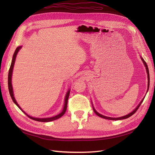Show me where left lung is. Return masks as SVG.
<instances>
[{"label":"left lung","mask_w":155,"mask_h":155,"mask_svg":"<svg viewBox=\"0 0 155 155\" xmlns=\"http://www.w3.org/2000/svg\"><path fill=\"white\" fill-rule=\"evenodd\" d=\"M141 59L142 60V61H143V64H144V65H145V69H146V71H147V78H148V85H147V91H148V88H149V68H148V67H147V63H146V62L145 61L143 60V59L141 57ZM143 100H144V97L142 99V100L140 101V103L139 104V105L137 107V108H136V109L133 110V111H132L130 112V113H129V114H127V115H125V116H121V117H119V118H111V117H107V116H104V115H102V114H100V113H98V112L95 110V109L93 107V110H94V112L96 113V115H97L98 116H100V117H101V118H105V119H107V120H124V119H126V118H129L130 116H131L132 115H133L136 112H137V110L138 109V108L140 107V105L142 104V103L143 102Z\"/></svg>","instance_id":"1"}]
</instances>
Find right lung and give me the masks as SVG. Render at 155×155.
Returning a JSON list of instances; mask_svg holds the SVG:
<instances>
[{
    "label": "right lung",
    "instance_id": "1",
    "mask_svg": "<svg viewBox=\"0 0 155 155\" xmlns=\"http://www.w3.org/2000/svg\"><path fill=\"white\" fill-rule=\"evenodd\" d=\"M22 46H18V47H17L15 51V52H14V54L13 55V58H12V64H11V66H10V70H9V73H8V89H9V92H10V94L11 96V97L12 99L13 100V101L15 103V105L19 108V109L24 112V113L28 117V118H31V120H34L35 121H41V122H48V121H54V120H57L59 118H61V117L63 116L64 115V114L65 113V112H66V110H67V104H68V97H69V94H70V90H68L67 94H66V96H65V98H64V107H63V109L62 110V112H61L60 114L56 115L54 117H51V118H34V117H31L29 115H28L26 112L22 110V109H21V108L20 107V106L18 105V104L17 103L15 97H14V95H13V87H12V72H13V67H14V63H15V59H16V56L17 55V53L18 52V51H19V50L21 48Z\"/></svg>",
    "mask_w": 155,
    "mask_h": 155
}]
</instances>
